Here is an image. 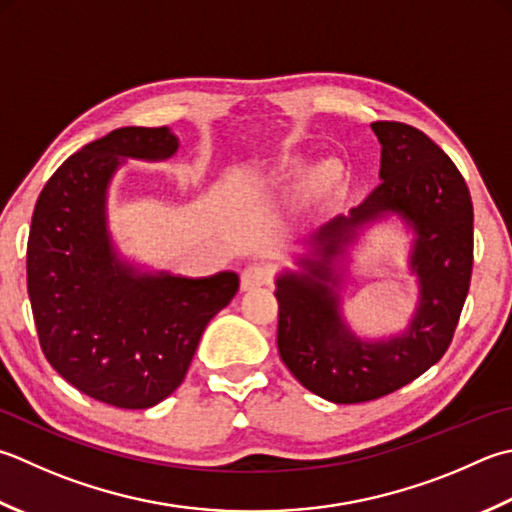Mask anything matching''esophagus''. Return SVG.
Instances as JSON below:
<instances>
[{
    "label": "esophagus",
    "mask_w": 512,
    "mask_h": 512,
    "mask_svg": "<svg viewBox=\"0 0 512 512\" xmlns=\"http://www.w3.org/2000/svg\"><path fill=\"white\" fill-rule=\"evenodd\" d=\"M270 284V268L264 264H250L242 273V290H255Z\"/></svg>",
    "instance_id": "34e87169"
}]
</instances>
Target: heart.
Wrapping results in <instances>:
<instances>
[{"label":"heart","instance_id":"heart-1","mask_svg":"<svg viewBox=\"0 0 512 512\" xmlns=\"http://www.w3.org/2000/svg\"><path fill=\"white\" fill-rule=\"evenodd\" d=\"M342 166L335 164V162H324L319 164L313 173H310V177L306 179V162L302 157H288L284 159L282 164L277 166L275 175H273V184L277 188H284V190H290V188H297L302 186L303 182L304 190L308 195L313 197H324V195H330L333 190L342 184Z\"/></svg>","mask_w":512,"mask_h":512}]
</instances>
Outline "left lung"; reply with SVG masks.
Segmentation results:
<instances>
[{"label": "left lung", "mask_w": 512, "mask_h": 512, "mask_svg": "<svg viewBox=\"0 0 512 512\" xmlns=\"http://www.w3.org/2000/svg\"><path fill=\"white\" fill-rule=\"evenodd\" d=\"M370 128L382 144V184L319 228L308 239L313 255L299 259L302 273H282L275 290L279 357L299 384L335 404L379 399L437 364L453 342L473 273V202L453 159L408 124ZM384 214H397L414 230L411 269L420 304L402 336L364 343L338 310L336 262L356 230Z\"/></svg>", "instance_id": "left-lung-1"}]
</instances>
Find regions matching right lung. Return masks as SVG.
Returning a JSON list of instances; mask_svg holds the SVG:
<instances>
[{"label": "right lung", "mask_w": 512, "mask_h": 512, "mask_svg": "<svg viewBox=\"0 0 512 512\" xmlns=\"http://www.w3.org/2000/svg\"><path fill=\"white\" fill-rule=\"evenodd\" d=\"M170 128H117L48 179L26 248L28 297L48 364L84 395L150 408L184 382L206 324L230 304L237 273L188 279L142 273L119 259L106 195L122 157L177 153Z\"/></svg>", "instance_id": "obj_1"}]
</instances>
